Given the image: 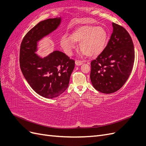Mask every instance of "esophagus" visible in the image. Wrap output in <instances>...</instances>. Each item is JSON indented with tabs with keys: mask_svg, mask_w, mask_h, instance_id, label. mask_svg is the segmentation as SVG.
<instances>
[{
	"mask_svg": "<svg viewBox=\"0 0 146 146\" xmlns=\"http://www.w3.org/2000/svg\"><path fill=\"white\" fill-rule=\"evenodd\" d=\"M75 63H76V64L77 66H80L83 63V61H80V60H76L75 61Z\"/></svg>",
	"mask_w": 146,
	"mask_h": 146,
	"instance_id": "esophagus-1",
	"label": "esophagus"
}]
</instances>
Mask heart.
<instances>
[{
    "label": "heart",
    "instance_id": "b5f03b06",
    "mask_svg": "<svg viewBox=\"0 0 146 146\" xmlns=\"http://www.w3.org/2000/svg\"><path fill=\"white\" fill-rule=\"evenodd\" d=\"M108 39V33L102 27L82 25L74 30L70 36L65 34L61 38L60 43L66 54L72 55L76 47V42L80 43L82 52L88 56H96L105 48Z\"/></svg>",
    "mask_w": 146,
    "mask_h": 146
}]
</instances>
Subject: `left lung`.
Listing matches in <instances>:
<instances>
[{
    "label": "left lung",
    "instance_id": "1",
    "mask_svg": "<svg viewBox=\"0 0 146 146\" xmlns=\"http://www.w3.org/2000/svg\"><path fill=\"white\" fill-rule=\"evenodd\" d=\"M113 33L102 52L91 63L90 78L96 90L117 91L129 78L135 61L133 43L127 31L113 23Z\"/></svg>",
    "mask_w": 146,
    "mask_h": 146
}]
</instances>
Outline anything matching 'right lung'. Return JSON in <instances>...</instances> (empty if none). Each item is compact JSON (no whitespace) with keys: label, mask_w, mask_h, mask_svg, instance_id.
<instances>
[{"label":"right lung","mask_w":146,"mask_h":146,"mask_svg":"<svg viewBox=\"0 0 146 146\" xmlns=\"http://www.w3.org/2000/svg\"><path fill=\"white\" fill-rule=\"evenodd\" d=\"M61 17L47 19L35 26L22 41L19 62L25 78L32 89L44 98L53 99L67 89L75 61L55 50L42 58L36 54L38 42L60 25Z\"/></svg>","instance_id":"1"}]
</instances>
